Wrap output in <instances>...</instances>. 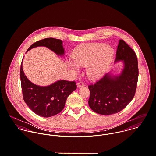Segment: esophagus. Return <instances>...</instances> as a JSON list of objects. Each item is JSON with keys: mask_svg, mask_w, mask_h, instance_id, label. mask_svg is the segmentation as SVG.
Returning <instances> with one entry per match:
<instances>
[{"mask_svg": "<svg viewBox=\"0 0 156 156\" xmlns=\"http://www.w3.org/2000/svg\"><path fill=\"white\" fill-rule=\"evenodd\" d=\"M77 85L78 87H82L84 86V83L82 82H78L77 83Z\"/></svg>", "mask_w": 156, "mask_h": 156, "instance_id": "34e87169", "label": "esophagus"}]
</instances>
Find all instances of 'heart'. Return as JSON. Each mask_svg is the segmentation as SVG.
<instances>
[{
  "label": "heart",
  "mask_w": 156,
  "mask_h": 156,
  "mask_svg": "<svg viewBox=\"0 0 156 156\" xmlns=\"http://www.w3.org/2000/svg\"><path fill=\"white\" fill-rule=\"evenodd\" d=\"M113 55L110 46L102 43H88L82 44L73 52V62L69 65L74 70L77 66H87V74L93 79L101 77L109 65Z\"/></svg>",
  "instance_id": "1"
}]
</instances>
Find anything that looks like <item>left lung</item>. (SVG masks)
<instances>
[{"label": "left lung", "mask_w": 156, "mask_h": 156, "mask_svg": "<svg viewBox=\"0 0 156 156\" xmlns=\"http://www.w3.org/2000/svg\"><path fill=\"white\" fill-rule=\"evenodd\" d=\"M122 60L124 69L119 76L105 74L88 85V104L94 112L109 115L124 109L133 98L138 78V60L135 52L124 40H119L115 62Z\"/></svg>", "instance_id": "obj_1"}]
</instances>
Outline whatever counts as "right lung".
Instances as JSON below:
<instances>
[{
    "label": "right lung",
    "mask_w": 156,
    "mask_h": 156,
    "mask_svg": "<svg viewBox=\"0 0 156 156\" xmlns=\"http://www.w3.org/2000/svg\"><path fill=\"white\" fill-rule=\"evenodd\" d=\"M62 43L60 40L47 38L34 43L27 51L37 46H45L57 55H62L64 54ZM20 78L24 102L35 113L43 117H51L59 113L65 107L67 98L77 88L75 81L63 80L47 87L35 85L25 76L22 63Z\"/></svg>",
    "instance_id": "obj_1"
}]
</instances>
